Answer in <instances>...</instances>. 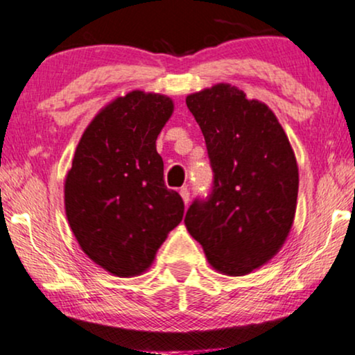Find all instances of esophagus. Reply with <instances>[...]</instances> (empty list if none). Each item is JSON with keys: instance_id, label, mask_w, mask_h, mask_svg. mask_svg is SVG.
<instances>
[{"instance_id": "1", "label": "esophagus", "mask_w": 355, "mask_h": 355, "mask_svg": "<svg viewBox=\"0 0 355 355\" xmlns=\"http://www.w3.org/2000/svg\"><path fill=\"white\" fill-rule=\"evenodd\" d=\"M180 195L183 198V202H185V206H188V202H190V190H188L187 187L180 188Z\"/></svg>"}]
</instances>
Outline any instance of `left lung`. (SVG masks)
<instances>
[{
    "instance_id": "8db88e82",
    "label": "left lung",
    "mask_w": 355,
    "mask_h": 355,
    "mask_svg": "<svg viewBox=\"0 0 355 355\" xmlns=\"http://www.w3.org/2000/svg\"><path fill=\"white\" fill-rule=\"evenodd\" d=\"M206 141L212 187L185 224L207 261L229 276L252 272L279 252L299 193L294 150L274 113L229 84L187 97Z\"/></svg>"
}]
</instances>
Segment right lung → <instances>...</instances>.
Segmentation results:
<instances>
[{
    "mask_svg": "<svg viewBox=\"0 0 355 355\" xmlns=\"http://www.w3.org/2000/svg\"><path fill=\"white\" fill-rule=\"evenodd\" d=\"M172 112L168 97L133 91L103 108L76 148L66 216L83 252L115 276L146 271L183 219L185 205L165 187L155 149Z\"/></svg>",
    "mask_w": 355,
    "mask_h": 355,
    "instance_id": "add662e5",
    "label": "right lung"
}]
</instances>
